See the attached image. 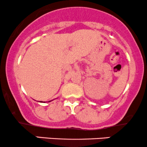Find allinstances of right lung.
Returning <instances> with one entry per match:
<instances>
[{
  "label": "right lung",
  "mask_w": 147,
  "mask_h": 147,
  "mask_svg": "<svg viewBox=\"0 0 147 147\" xmlns=\"http://www.w3.org/2000/svg\"><path fill=\"white\" fill-rule=\"evenodd\" d=\"M40 102H42V101H40ZM49 102H50V101H49Z\"/></svg>",
  "instance_id": "1"
}]
</instances>
